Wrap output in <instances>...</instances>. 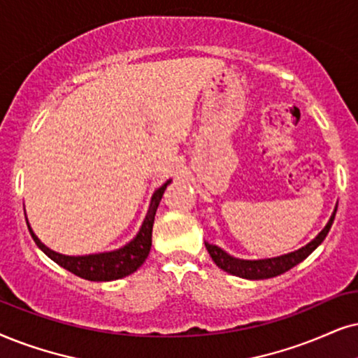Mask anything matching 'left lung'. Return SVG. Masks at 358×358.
<instances>
[{
	"mask_svg": "<svg viewBox=\"0 0 358 358\" xmlns=\"http://www.w3.org/2000/svg\"><path fill=\"white\" fill-rule=\"evenodd\" d=\"M337 206L334 210L332 216L327 221V224L324 226V229L320 231L317 236L312 239L310 243H307L306 246L299 248V250L287 252V255H280L275 257H264V259H241V257H234L228 255L224 250L216 246V244L205 243L208 252H210L211 259L215 261V264L218 266L220 269L226 271L228 274L238 275V278L243 279H251V280H259V279H269L275 278V275L286 273V271L292 269L294 266H297L299 262L306 259L307 256L310 255L312 251L317 250L320 243L324 241L327 233L330 231V226L334 223V218H336Z\"/></svg>",
	"mask_w": 358,
	"mask_h": 358,
	"instance_id": "obj_1",
	"label": "left lung"
}]
</instances>
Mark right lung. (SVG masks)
I'll use <instances>...</instances> for the list:
<instances>
[{
	"label": "right lung",
	"instance_id": "1",
	"mask_svg": "<svg viewBox=\"0 0 358 358\" xmlns=\"http://www.w3.org/2000/svg\"><path fill=\"white\" fill-rule=\"evenodd\" d=\"M170 183L171 180L165 182L160 188H157L155 192H153L150 198V205H148L147 215L142 221V226H140L138 233L135 234L134 239H130L129 243L119 248V250L96 252V255H84V256L61 255V252L48 248L46 244L36 236L28 218H26V223H28L31 236H33L34 243L38 244L39 250L46 256L51 257L54 262H57L61 268L67 269L72 274L79 275V278L87 279V280H97V282L122 279L125 278V275L135 273V271H137L148 257V252H150V248H152V228H153V221H155L157 208L160 205L164 192Z\"/></svg>",
	"mask_w": 358,
	"mask_h": 358
}]
</instances>
